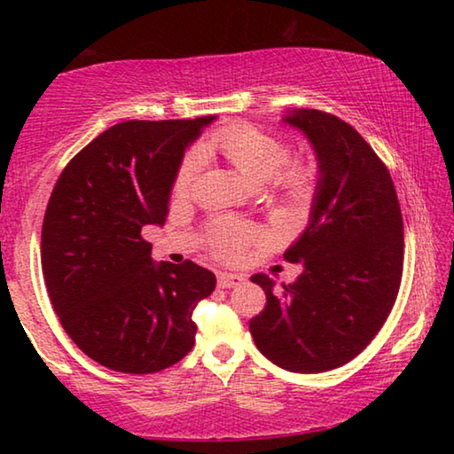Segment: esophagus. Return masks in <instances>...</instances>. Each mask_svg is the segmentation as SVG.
<instances>
[{
  "label": "esophagus",
  "instance_id": "esophagus-1",
  "mask_svg": "<svg viewBox=\"0 0 454 454\" xmlns=\"http://www.w3.org/2000/svg\"><path fill=\"white\" fill-rule=\"evenodd\" d=\"M244 276L242 274H232V272H220L218 274V286L220 288H234L244 284Z\"/></svg>",
  "mask_w": 454,
  "mask_h": 454
}]
</instances>
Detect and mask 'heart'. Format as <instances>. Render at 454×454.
<instances>
[{
	"label": "heart",
	"mask_w": 454,
	"mask_h": 454,
	"mask_svg": "<svg viewBox=\"0 0 454 454\" xmlns=\"http://www.w3.org/2000/svg\"><path fill=\"white\" fill-rule=\"evenodd\" d=\"M204 152L218 153L230 166H234L250 184H264L270 180L274 190L292 204L310 202L318 182V166L310 158L288 160V144L278 136H272L252 124L236 121L218 129ZM200 170V156L196 152L188 153L180 164L174 178L172 194L186 198ZM258 238V230L240 226L230 220L214 222L210 228V248L214 256L232 260Z\"/></svg>",
	"instance_id": "1"
}]
</instances>
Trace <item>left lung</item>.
Returning <instances> with one entry per match:
<instances>
[{"label": "left lung", "instance_id": "1", "mask_svg": "<svg viewBox=\"0 0 454 454\" xmlns=\"http://www.w3.org/2000/svg\"><path fill=\"white\" fill-rule=\"evenodd\" d=\"M284 121L318 160L310 222L284 252L302 264L292 284L254 274L264 310L250 320L258 350L290 372H326L358 356L393 310L403 278V214L388 168L333 114L294 110Z\"/></svg>", "mask_w": 454, "mask_h": 454}]
</instances>
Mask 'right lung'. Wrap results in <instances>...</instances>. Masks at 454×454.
I'll return each instance as SVG.
<instances>
[{
  "instance_id": "add662e5",
  "label": "right lung",
  "mask_w": 454,
  "mask_h": 454,
  "mask_svg": "<svg viewBox=\"0 0 454 454\" xmlns=\"http://www.w3.org/2000/svg\"><path fill=\"white\" fill-rule=\"evenodd\" d=\"M216 116L128 120L75 153L42 226V272L61 326L106 368L152 374L194 347L196 304L216 276L186 260H152L142 238L162 226L184 150Z\"/></svg>"
}]
</instances>
